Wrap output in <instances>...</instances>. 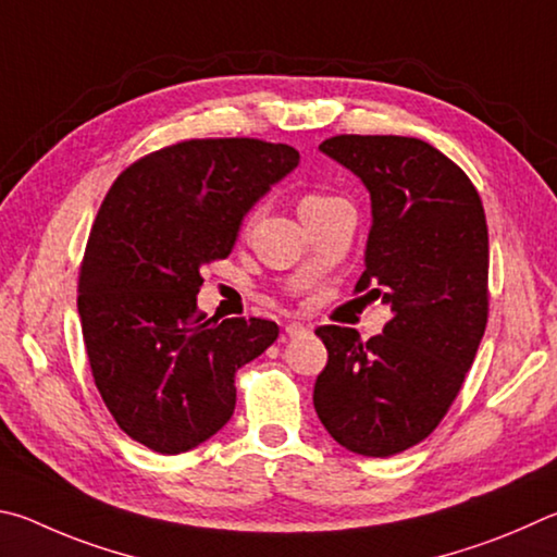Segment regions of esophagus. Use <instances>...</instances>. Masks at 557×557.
<instances>
[{"mask_svg":"<svg viewBox=\"0 0 557 557\" xmlns=\"http://www.w3.org/2000/svg\"><path fill=\"white\" fill-rule=\"evenodd\" d=\"M306 333H308V327L304 323H288L286 325V335L288 337H300V335H306Z\"/></svg>","mask_w":557,"mask_h":557,"instance_id":"esophagus-1","label":"esophagus"}]
</instances>
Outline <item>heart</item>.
Masks as SVG:
<instances>
[{"label":"heart","instance_id":"heart-1","mask_svg":"<svg viewBox=\"0 0 557 557\" xmlns=\"http://www.w3.org/2000/svg\"><path fill=\"white\" fill-rule=\"evenodd\" d=\"M333 200H337V198H330V195H320V193H308V195H304V198H300V202H298V212L318 210V208H323V205L333 202Z\"/></svg>","mask_w":557,"mask_h":557}]
</instances>
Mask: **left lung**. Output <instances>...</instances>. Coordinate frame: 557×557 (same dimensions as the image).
I'll return each instance as SVG.
<instances>
[{"label":"left lung","instance_id":"8db88e82","mask_svg":"<svg viewBox=\"0 0 557 557\" xmlns=\"http://www.w3.org/2000/svg\"><path fill=\"white\" fill-rule=\"evenodd\" d=\"M320 151L369 190L372 230L357 290L382 298L394 315L369 343L352 327L315 330L327 364L313 404L349 453L388 457L435 431L482 343L484 208L460 165L421 139L343 134Z\"/></svg>","mask_w":557,"mask_h":557}]
</instances>
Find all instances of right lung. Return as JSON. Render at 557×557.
Here are the masks:
<instances>
[{"instance_id": "1", "label": "right lung", "mask_w": 557, "mask_h": 557, "mask_svg": "<svg viewBox=\"0 0 557 557\" xmlns=\"http://www.w3.org/2000/svg\"><path fill=\"white\" fill-rule=\"evenodd\" d=\"M298 161L286 144L190 139L144 156L107 193L77 313L97 392L149 450L178 455L218 433L237 369L278 337L271 320H205L200 269L230 257L247 212Z\"/></svg>"}]
</instances>
